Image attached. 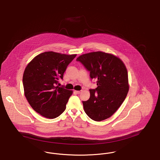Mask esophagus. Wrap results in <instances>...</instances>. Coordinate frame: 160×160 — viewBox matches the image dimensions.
I'll use <instances>...</instances> for the list:
<instances>
[{
    "label": "esophagus",
    "mask_w": 160,
    "mask_h": 160,
    "mask_svg": "<svg viewBox=\"0 0 160 160\" xmlns=\"http://www.w3.org/2000/svg\"><path fill=\"white\" fill-rule=\"evenodd\" d=\"M75 92L77 93V94H80L82 92V90H75Z\"/></svg>",
    "instance_id": "34e87169"
}]
</instances>
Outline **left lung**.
<instances>
[{"instance_id": "obj_1", "label": "left lung", "mask_w": 160, "mask_h": 160, "mask_svg": "<svg viewBox=\"0 0 160 160\" xmlns=\"http://www.w3.org/2000/svg\"><path fill=\"white\" fill-rule=\"evenodd\" d=\"M97 80L98 87L90 89V98L83 101L84 112L91 119L102 121L113 115L128 95L129 84L127 68L115 55L103 52H90L77 58Z\"/></svg>"}]
</instances>
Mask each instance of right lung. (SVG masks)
Returning <instances> with one entry per match:
<instances>
[{"mask_svg": "<svg viewBox=\"0 0 160 160\" xmlns=\"http://www.w3.org/2000/svg\"><path fill=\"white\" fill-rule=\"evenodd\" d=\"M76 54L45 52L34 58L23 74L24 95L32 108L48 118H55L66 108L72 91L57 86Z\"/></svg>", "mask_w": 160, "mask_h": 160, "instance_id": "add662e5", "label": "right lung"}]
</instances>
